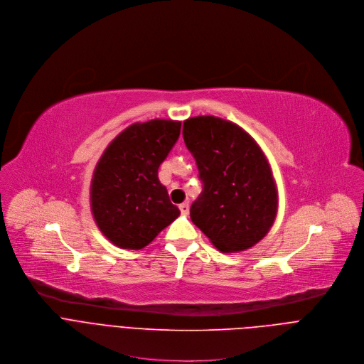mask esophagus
Listing matches in <instances>:
<instances>
[{"label": "esophagus", "mask_w": 364, "mask_h": 364, "mask_svg": "<svg viewBox=\"0 0 364 364\" xmlns=\"http://www.w3.org/2000/svg\"><path fill=\"white\" fill-rule=\"evenodd\" d=\"M179 209H181V212H182L183 215H188V213H189V203H188V202L181 203V205H179Z\"/></svg>", "instance_id": "obj_1"}]
</instances>
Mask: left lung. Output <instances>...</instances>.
Here are the masks:
<instances>
[{"label":"left lung","mask_w":364,"mask_h":364,"mask_svg":"<svg viewBox=\"0 0 364 364\" xmlns=\"http://www.w3.org/2000/svg\"><path fill=\"white\" fill-rule=\"evenodd\" d=\"M183 140L203 183L192 223L221 252H240L271 230L278 193L258 143L238 124L215 116L183 122Z\"/></svg>","instance_id":"1"}]
</instances>
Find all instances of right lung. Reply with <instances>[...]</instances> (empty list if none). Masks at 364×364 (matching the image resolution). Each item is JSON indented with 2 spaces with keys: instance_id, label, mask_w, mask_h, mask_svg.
Masks as SVG:
<instances>
[{
  "instance_id": "add662e5",
  "label": "right lung",
  "mask_w": 364,
  "mask_h": 364,
  "mask_svg": "<svg viewBox=\"0 0 364 364\" xmlns=\"http://www.w3.org/2000/svg\"><path fill=\"white\" fill-rule=\"evenodd\" d=\"M181 124L165 119L133 123L99 159L90 205L99 230L116 247L141 250L179 216L158 169L179 139Z\"/></svg>"
}]
</instances>
